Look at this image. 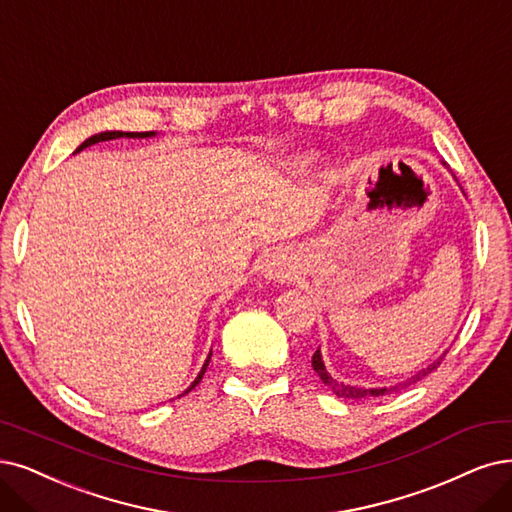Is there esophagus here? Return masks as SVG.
Segmentation results:
<instances>
[{
    "instance_id": "esophagus-1",
    "label": "esophagus",
    "mask_w": 512,
    "mask_h": 512,
    "mask_svg": "<svg viewBox=\"0 0 512 512\" xmlns=\"http://www.w3.org/2000/svg\"><path fill=\"white\" fill-rule=\"evenodd\" d=\"M263 276L268 280L276 282H285L293 276V261L287 251H276L272 253L266 263H263Z\"/></svg>"
}]
</instances>
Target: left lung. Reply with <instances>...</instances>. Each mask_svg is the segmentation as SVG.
<instances>
[{
    "label": "left lung",
    "mask_w": 512,
    "mask_h": 512,
    "mask_svg": "<svg viewBox=\"0 0 512 512\" xmlns=\"http://www.w3.org/2000/svg\"><path fill=\"white\" fill-rule=\"evenodd\" d=\"M443 166H445V162H443ZM451 177L456 179V175H453V173H451ZM456 181H458V179H456ZM458 185H460V183H458ZM445 354H447V352H443L439 358H434V361H432L430 365H426V367L420 369L418 373H413L411 377H407L405 382H399V384H394V386H384V388H361V386H350V384H344V382H337L335 377L327 371L325 361H323V352H320V348H318V350L314 352V356H312V369H314L316 375L320 377V382H323L325 386H329V388L333 390V394L339 396V399H369V396H384V394H390V392L399 390V388H407V386H411V384H415V382H420L422 377H426L428 373H432L434 369H437V367L441 365Z\"/></svg>",
    "instance_id": "1"
}]
</instances>
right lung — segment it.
I'll return each mask as SVG.
<instances>
[{
	"instance_id": "1",
	"label": "right lung",
	"mask_w": 512,
	"mask_h": 512,
	"mask_svg": "<svg viewBox=\"0 0 512 512\" xmlns=\"http://www.w3.org/2000/svg\"><path fill=\"white\" fill-rule=\"evenodd\" d=\"M122 137H126V139H151V137H156V132L154 130H149V132H122V130H105V132H97V135H92V137H88L78 149L73 151V154H78V151H82V149H86V147H90V145H94V143H101V141H113V139H122ZM213 354V352H211ZM211 354L206 356V361H204V365H202V369H200V373L196 375V380L189 384V388H185L183 390V394H187L189 390H194L198 384H200V380H202V375H204V371H206V367H208V361H211ZM183 394H179V396H183Z\"/></svg>"
}]
</instances>
